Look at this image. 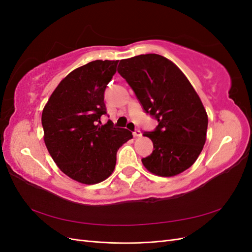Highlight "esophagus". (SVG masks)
<instances>
[{
	"label": "esophagus",
	"mask_w": 252,
	"mask_h": 252,
	"mask_svg": "<svg viewBox=\"0 0 252 252\" xmlns=\"http://www.w3.org/2000/svg\"><path fill=\"white\" fill-rule=\"evenodd\" d=\"M142 135V132L139 130V129H135V130L133 131V136L134 138H139V136Z\"/></svg>",
	"instance_id": "1"
}]
</instances>
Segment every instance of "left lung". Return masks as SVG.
I'll return each instance as SVG.
<instances>
[{
  "label": "left lung",
  "mask_w": 252,
  "mask_h": 252,
  "mask_svg": "<svg viewBox=\"0 0 252 252\" xmlns=\"http://www.w3.org/2000/svg\"><path fill=\"white\" fill-rule=\"evenodd\" d=\"M118 72L140 101L144 111L158 121L143 135L154 151L142 158L147 170L173 177L196 161L206 142L208 117L200 96L177 65L156 53L121 60Z\"/></svg>",
  "instance_id": "8db88e82"
}]
</instances>
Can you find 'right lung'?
<instances>
[{"label":"right lung","instance_id":"right-lung-1","mask_svg":"<svg viewBox=\"0 0 252 252\" xmlns=\"http://www.w3.org/2000/svg\"><path fill=\"white\" fill-rule=\"evenodd\" d=\"M119 61L96 60L71 71L61 81L42 113L44 141L59 168L83 184L107 179L117 152L132 132L108 120L104 93L117 72Z\"/></svg>","mask_w":252,"mask_h":252}]
</instances>
